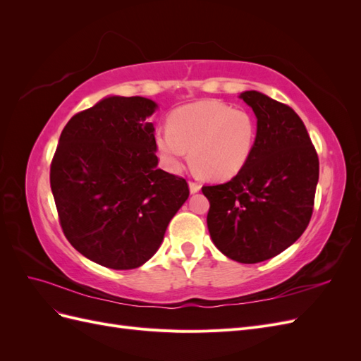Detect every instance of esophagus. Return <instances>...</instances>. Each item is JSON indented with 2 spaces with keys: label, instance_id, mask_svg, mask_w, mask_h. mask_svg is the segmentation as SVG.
Wrapping results in <instances>:
<instances>
[{
  "label": "esophagus",
  "instance_id": "obj_1",
  "mask_svg": "<svg viewBox=\"0 0 361 361\" xmlns=\"http://www.w3.org/2000/svg\"><path fill=\"white\" fill-rule=\"evenodd\" d=\"M202 188V185L199 182H194V180H190V191L194 194V192H199Z\"/></svg>",
  "mask_w": 361,
  "mask_h": 361
}]
</instances>
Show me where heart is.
I'll return each mask as SVG.
<instances>
[{
    "label": "heart",
    "mask_w": 361,
    "mask_h": 361,
    "mask_svg": "<svg viewBox=\"0 0 361 361\" xmlns=\"http://www.w3.org/2000/svg\"><path fill=\"white\" fill-rule=\"evenodd\" d=\"M257 137L253 114L220 101H199L179 106L169 116V128L158 129L155 147L170 171L183 161L209 179H228L248 161Z\"/></svg>",
    "instance_id": "obj_1"
}]
</instances>
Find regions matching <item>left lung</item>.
<instances>
[{
  "label": "left lung",
  "mask_w": 361,
  "mask_h": 361,
  "mask_svg": "<svg viewBox=\"0 0 361 361\" xmlns=\"http://www.w3.org/2000/svg\"><path fill=\"white\" fill-rule=\"evenodd\" d=\"M257 117L245 166L220 185H204L207 228L228 259L257 264L280 255L307 228L319 179V158L302 120L286 104L241 93Z\"/></svg>",
  "instance_id": "1"
}]
</instances>
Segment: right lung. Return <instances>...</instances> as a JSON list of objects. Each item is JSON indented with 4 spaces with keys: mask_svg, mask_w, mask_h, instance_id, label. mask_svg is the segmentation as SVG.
I'll list each match as a JSON object with an SVG mask.
<instances>
[{
    "mask_svg": "<svg viewBox=\"0 0 361 361\" xmlns=\"http://www.w3.org/2000/svg\"><path fill=\"white\" fill-rule=\"evenodd\" d=\"M157 104L111 96L76 113L51 162V190L64 236L111 269L138 268L157 253L190 195L183 178L158 169Z\"/></svg>",
    "mask_w": 361,
    "mask_h": 361,
    "instance_id": "obj_1",
    "label": "right lung"
}]
</instances>
